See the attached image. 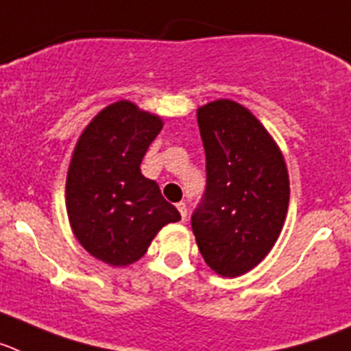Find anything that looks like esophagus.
Returning <instances> with one entry per match:
<instances>
[{
  "label": "esophagus",
  "instance_id": "obj_1",
  "mask_svg": "<svg viewBox=\"0 0 351 351\" xmlns=\"http://www.w3.org/2000/svg\"><path fill=\"white\" fill-rule=\"evenodd\" d=\"M176 208H178V212H180V215H182V219H187V205H185V203H178V205H176Z\"/></svg>",
  "mask_w": 351,
  "mask_h": 351
}]
</instances>
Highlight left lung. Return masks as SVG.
Masks as SVG:
<instances>
[{"label": "left lung", "mask_w": 351, "mask_h": 351, "mask_svg": "<svg viewBox=\"0 0 351 351\" xmlns=\"http://www.w3.org/2000/svg\"><path fill=\"white\" fill-rule=\"evenodd\" d=\"M206 155L205 199L193 231L205 263L221 277L260 265L285 226L288 167L281 148L258 118L230 99L196 111Z\"/></svg>", "instance_id": "obj_1"}]
</instances>
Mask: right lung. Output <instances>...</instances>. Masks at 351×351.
Here are the masks:
<instances>
[{"label":"right lung","instance_id":"add662e5","mask_svg":"<svg viewBox=\"0 0 351 351\" xmlns=\"http://www.w3.org/2000/svg\"><path fill=\"white\" fill-rule=\"evenodd\" d=\"M162 118L130 100L109 104L81 132L66 173L72 233L93 258L127 267L141 260L155 234L180 213L141 173Z\"/></svg>","mask_w":351,"mask_h":351}]
</instances>
